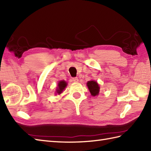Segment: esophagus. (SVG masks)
Listing matches in <instances>:
<instances>
[{
	"mask_svg": "<svg viewBox=\"0 0 151 151\" xmlns=\"http://www.w3.org/2000/svg\"><path fill=\"white\" fill-rule=\"evenodd\" d=\"M73 82H78V78L77 77L73 78Z\"/></svg>",
	"mask_w": 151,
	"mask_h": 151,
	"instance_id": "obj_1",
	"label": "esophagus"
}]
</instances>
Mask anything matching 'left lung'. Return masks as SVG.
I'll use <instances>...</instances> for the list:
<instances>
[{"label":"left lung","instance_id":"obj_1","mask_svg":"<svg viewBox=\"0 0 151 151\" xmlns=\"http://www.w3.org/2000/svg\"><path fill=\"white\" fill-rule=\"evenodd\" d=\"M87 86L92 96H97L99 95L100 87L97 82L94 81H88L87 82Z\"/></svg>","mask_w":151,"mask_h":151}]
</instances>
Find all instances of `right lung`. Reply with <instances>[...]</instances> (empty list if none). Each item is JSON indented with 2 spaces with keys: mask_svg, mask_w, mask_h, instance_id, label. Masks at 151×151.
Returning a JSON list of instances; mask_svg holds the SVG:
<instances>
[{
  "mask_svg": "<svg viewBox=\"0 0 151 151\" xmlns=\"http://www.w3.org/2000/svg\"><path fill=\"white\" fill-rule=\"evenodd\" d=\"M67 85V82L65 81H59L58 83V87L56 88V93L58 94V95L62 93V91L66 88Z\"/></svg>",
  "mask_w": 151,
  "mask_h": 151,
  "instance_id": "add662e5",
  "label": "right lung"
}]
</instances>
